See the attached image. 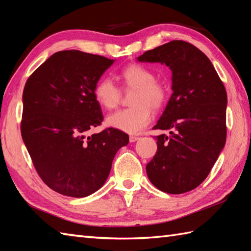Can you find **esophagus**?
<instances>
[{"instance_id":"1","label":"esophagus","mask_w":251,"mask_h":251,"mask_svg":"<svg viewBox=\"0 0 251 251\" xmlns=\"http://www.w3.org/2000/svg\"><path fill=\"white\" fill-rule=\"evenodd\" d=\"M139 139H140V138L137 137V136H130L129 137V141L130 142H136L137 140H139Z\"/></svg>"}]
</instances>
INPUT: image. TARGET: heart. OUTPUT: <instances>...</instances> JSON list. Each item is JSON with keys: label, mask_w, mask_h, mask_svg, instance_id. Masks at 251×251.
<instances>
[{"label": "heart", "mask_w": 251, "mask_h": 251, "mask_svg": "<svg viewBox=\"0 0 251 251\" xmlns=\"http://www.w3.org/2000/svg\"><path fill=\"white\" fill-rule=\"evenodd\" d=\"M120 78L127 89H135L131 95V108L117 111L106 117V125L117 130L136 135L152 121L153 109L162 108L166 101L167 93L163 85L156 82V75L151 69L134 63L123 69ZM94 96L104 109L112 110L120 102L121 92L112 79L102 77L96 84Z\"/></svg>", "instance_id": "b5f03b06"}]
</instances>
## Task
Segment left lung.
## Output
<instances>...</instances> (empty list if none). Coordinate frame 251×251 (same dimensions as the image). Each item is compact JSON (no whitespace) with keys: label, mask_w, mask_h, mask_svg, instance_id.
Listing matches in <instances>:
<instances>
[{"label":"left lung","mask_w":251,"mask_h":251,"mask_svg":"<svg viewBox=\"0 0 251 251\" xmlns=\"http://www.w3.org/2000/svg\"><path fill=\"white\" fill-rule=\"evenodd\" d=\"M140 62H161L172 70L173 94L153 129L157 152L147 165L154 186L181 194L199 186L219 157L226 139L225 85L208 57L184 41H172L146 51Z\"/></svg>","instance_id":"1"}]
</instances>
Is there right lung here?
<instances>
[{"label":"right lung","mask_w":251,"mask_h":251,"mask_svg":"<svg viewBox=\"0 0 251 251\" xmlns=\"http://www.w3.org/2000/svg\"><path fill=\"white\" fill-rule=\"evenodd\" d=\"M113 62L75 50L58 51L25 83L21 136L37 174L57 193H95L116 152L128 145V135L115 128L85 136L103 120L94 88Z\"/></svg>","instance_id":"right-lung-1"}]
</instances>
